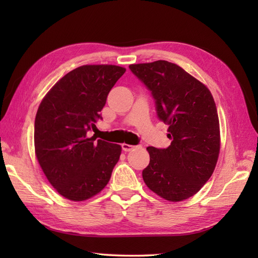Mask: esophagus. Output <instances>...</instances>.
<instances>
[{
	"mask_svg": "<svg viewBox=\"0 0 258 258\" xmlns=\"http://www.w3.org/2000/svg\"><path fill=\"white\" fill-rule=\"evenodd\" d=\"M136 147H139V146H134V145H130V144H122V150L124 151V152H130V151H132V150H135Z\"/></svg>",
	"mask_w": 258,
	"mask_h": 258,
	"instance_id": "obj_1",
	"label": "esophagus"
}]
</instances>
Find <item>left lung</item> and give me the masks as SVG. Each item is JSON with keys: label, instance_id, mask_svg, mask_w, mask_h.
Listing matches in <instances>:
<instances>
[{"label": "left lung", "instance_id": "1", "mask_svg": "<svg viewBox=\"0 0 258 258\" xmlns=\"http://www.w3.org/2000/svg\"><path fill=\"white\" fill-rule=\"evenodd\" d=\"M130 70L155 101L157 117L168 125L166 149L149 146L143 179L166 201L180 202L199 191L215 169L220 154V122L210 90L167 61L132 64Z\"/></svg>", "mask_w": 258, "mask_h": 258}]
</instances>
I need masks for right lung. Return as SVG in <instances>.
<instances>
[{"label": "right lung", "mask_w": 258, "mask_h": 258, "mask_svg": "<svg viewBox=\"0 0 258 258\" xmlns=\"http://www.w3.org/2000/svg\"><path fill=\"white\" fill-rule=\"evenodd\" d=\"M116 65H83L59 80L43 98L34 123L38 163L65 199L81 202L105 187L122 147L90 138L109 91L125 73Z\"/></svg>", "instance_id": "obj_1"}]
</instances>
